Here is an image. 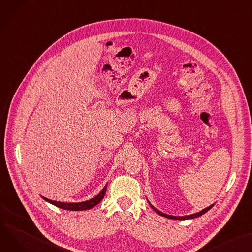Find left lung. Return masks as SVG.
I'll return each instance as SVG.
<instances>
[{"label": "left lung", "instance_id": "1", "mask_svg": "<svg viewBox=\"0 0 252 252\" xmlns=\"http://www.w3.org/2000/svg\"><path fill=\"white\" fill-rule=\"evenodd\" d=\"M149 202V200H148ZM149 205L151 206V208H152L157 214H159L160 216H163V217H165V218H168V219H175V220H189V219H194V218H197V217H200L202 215H204L205 213H207L210 209H212L213 208V206L215 205V204H213V205H211L210 207H208V208H206V209H204V210H202L200 212H198V213H195V214H191V215H189V216H171V215H167V214H164V213H162V212H160L159 210H157L154 206H152L150 204V202H149Z\"/></svg>", "mask_w": 252, "mask_h": 252}]
</instances>
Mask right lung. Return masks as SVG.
Listing matches in <instances>:
<instances>
[{
    "label": "right lung",
    "mask_w": 252,
    "mask_h": 252,
    "mask_svg": "<svg viewBox=\"0 0 252 252\" xmlns=\"http://www.w3.org/2000/svg\"><path fill=\"white\" fill-rule=\"evenodd\" d=\"M106 189H107V184L102 189V190L100 191L96 196L92 197L89 200H85V202H80V203H63V202H57V200H52L48 199L44 196H41L44 200H46L47 203L52 204L58 208L63 209V210H68V211H85V210H89L94 208L96 205H98L101 199L104 197L105 192H106Z\"/></svg>",
    "instance_id": "1"
}]
</instances>
